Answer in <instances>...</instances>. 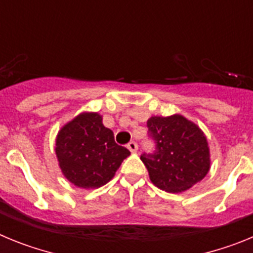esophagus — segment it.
<instances>
[{"mask_svg":"<svg viewBox=\"0 0 253 253\" xmlns=\"http://www.w3.org/2000/svg\"><path fill=\"white\" fill-rule=\"evenodd\" d=\"M126 148H128L130 152H137L138 151V144L134 142V140H131V142H129L128 144H126Z\"/></svg>","mask_w":253,"mask_h":253,"instance_id":"esophagus-1","label":"esophagus"}]
</instances>
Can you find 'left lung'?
Instances as JSON below:
<instances>
[{
    "label": "left lung",
    "mask_w": 253,
    "mask_h": 253,
    "mask_svg": "<svg viewBox=\"0 0 253 253\" xmlns=\"http://www.w3.org/2000/svg\"><path fill=\"white\" fill-rule=\"evenodd\" d=\"M153 151L142 153L149 178L161 190L178 193L199 182L209 171L207 138L184 116H152L147 122Z\"/></svg>",
    "instance_id": "left-lung-1"
}]
</instances>
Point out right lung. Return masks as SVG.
Listing matches in <instances>:
<instances>
[{
    "instance_id": "1",
    "label": "right lung",
    "mask_w": 253,
    "mask_h": 253,
    "mask_svg": "<svg viewBox=\"0 0 253 253\" xmlns=\"http://www.w3.org/2000/svg\"><path fill=\"white\" fill-rule=\"evenodd\" d=\"M59 166L72 184L84 189L100 187L111 180L130 152L116 144L114 133L96 113L82 114L58 133Z\"/></svg>"
}]
</instances>
